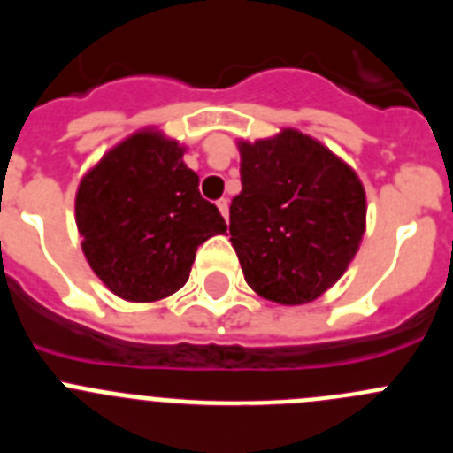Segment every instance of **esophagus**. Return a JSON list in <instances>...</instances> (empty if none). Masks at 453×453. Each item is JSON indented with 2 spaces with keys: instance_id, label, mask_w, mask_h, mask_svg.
I'll return each mask as SVG.
<instances>
[{
  "instance_id": "obj_1",
  "label": "esophagus",
  "mask_w": 453,
  "mask_h": 453,
  "mask_svg": "<svg viewBox=\"0 0 453 453\" xmlns=\"http://www.w3.org/2000/svg\"><path fill=\"white\" fill-rule=\"evenodd\" d=\"M218 209H219V213H222L224 219H229V199L226 197L218 199Z\"/></svg>"
}]
</instances>
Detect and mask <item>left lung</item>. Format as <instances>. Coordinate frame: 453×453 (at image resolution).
I'll list each match as a JSON object with an SVG mask.
<instances>
[{
    "label": "left lung",
    "instance_id": "obj_1",
    "mask_svg": "<svg viewBox=\"0 0 453 453\" xmlns=\"http://www.w3.org/2000/svg\"><path fill=\"white\" fill-rule=\"evenodd\" d=\"M240 159L229 231L244 280L283 305L314 301L357 254L366 222L362 181L296 130L240 143Z\"/></svg>",
    "mask_w": 453,
    "mask_h": 453
}]
</instances>
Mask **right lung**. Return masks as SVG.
I'll return each instance as SVG.
<instances>
[{"instance_id":"obj_1","label":"right lung","mask_w":453,"mask_h":453,"mask_svg":"<svg viewBox=\"0 0 453 453\" xmlns=\"http://www.w3.org/2000/svg\"><path fill=\"white\" fill-rule=\"evenodd\" d=\"M184 148L157 132L130 136L81 181L76 222L87 263L126 301H157L188 280L195 251L226 231L199 195Z\"/></svg>"}]
</instances>
